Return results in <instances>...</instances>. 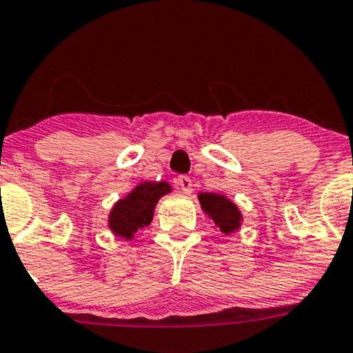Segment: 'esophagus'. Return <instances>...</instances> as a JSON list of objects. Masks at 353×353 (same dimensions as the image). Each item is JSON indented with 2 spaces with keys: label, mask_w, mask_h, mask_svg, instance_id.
Wrapping results in <instances>:
<instances>
[{
  "label": "esophagus",
  "mask_w": 353,
  "mask_h": 353,
  "mask_svg": "<svg viewBox=\"0 0 353 353\" xmlns=\"http://www.w3.org/2000/svg\"><path fill=\"white\" fill-rule=\"evenodd\" d=\"M178 185H180L181 192H183V194H187V195H190L192 190H194V185H192V180L188 176H185V175L178 176Z\"/></svg>",
  "instance_id": "esophagus-1"
}]
</instances>
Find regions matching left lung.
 <instances>
[{"mask_svg":"<svg viewBox=\"0 0 353 353\" xmlns=\"http://www.w3.org/2000/svg\"><path fill=\"white\" fill-rule=\"evenodd\" d=\"M197 197L203 214L212 219L214 230H219L224 234H231L241 228V210L226 195L216 194V192H201Z\"/></svg>","mask_w":353,"mask_h":353,"instance_id":"8db88e82","label":"left lung"}]
</instances>
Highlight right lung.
Wrapping results in <instances>:
<instances>
[{
	"instance_id": "1",
	"label": "right lung",
	"mask_w": 353,
	"mask_h": 353,
	"mask_svg": "<svg viewBox=\"0 0 353 353\" xmlns=\"http://www.w3.org/2000/svg\"><path fill=\"white\" fill-rule=\"evenodd\" d=\"M173 188L168 181H141L108 212V230L117 238L130 241L137 231L151 224L154 207Z\"/></svg>"
}]
</instances>
